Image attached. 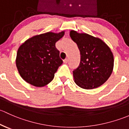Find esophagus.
<instances>
[{"mask_svg": "<svg viewBox=\"0 0 129 129\" xmlns=\"http://www.w3.org/2000/svg\"><path fill=\"white\" fill-rule=\"evenodd\" d=\"M63 62H64V63H68V59H65L64 61H63Z\"/></svg>", "mask_w": 129, "mask_h": 129, "instance_id": "esophagus-1", "label": "esophagus"}]
</instances>
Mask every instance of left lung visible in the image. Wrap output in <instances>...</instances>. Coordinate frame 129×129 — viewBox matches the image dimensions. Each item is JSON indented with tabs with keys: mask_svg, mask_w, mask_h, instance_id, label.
Here are the masks:
<instances>
[{
	"mask_svg": "<svg viewBox=\"0 0 129 129\" xmlns=\"http://www.w3.org/2000/svg\"><path fill=\"white\" fill-rule=\"evenodd\" d=\"M70 35L78 45L81 61L73 71L74 83L85 89H92L109 79L114 68V55L111 48L98 37L71 30Z\"/></svg>",
	"mask_w": 129,
	"mask_h": 129,
	"instance_id": "left-lung-1",
	"label": "left lung"
}]
</instances>
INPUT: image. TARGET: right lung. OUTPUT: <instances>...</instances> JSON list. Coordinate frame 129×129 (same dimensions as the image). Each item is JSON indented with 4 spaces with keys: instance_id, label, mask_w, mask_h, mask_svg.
<instances>
[{
    "instance_id": "right-lung-1",
    "label": "right lung",
    "mask_w": 129,
    "mask_h": 129,
    "mask_svg": "<svg viewBox=\"0 0 129 129\" xmlns=\"http://www.w3.org/2000/svg\"><path fill=\"white\" fill-rule=\"evenodd\" d=\"M64 32L49 31L34 36L20 46L16 56V66L26 83L40 87L53 79L55 73L63 63L55 44L64 36Z\"/></svg>"
}]
</instances>
